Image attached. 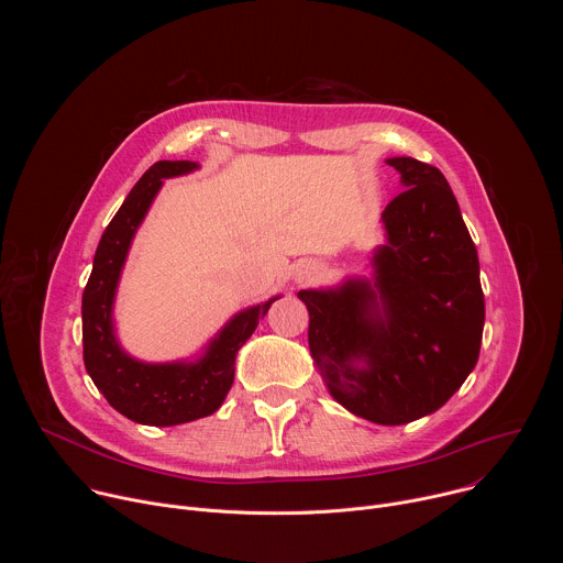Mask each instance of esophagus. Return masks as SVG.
I'll return each mask as SVG.
<instances>
[{"instance_id":"esophagus-1","label":"esophagus","mask_w":563,"mask_h":563,"mask_svg":"<svg viewBox=\"0 0 563 563\" xmlns=\"http://www.w3.org/2000/svg\"><path fill=\"white\" fill-rule=\"evenodd\" d=\"M313 274H316V272H313V267H309V265H300V267L296 269V274H294V276H296V283H309V280L313 278Z\"/></svg>"}]
</instances>
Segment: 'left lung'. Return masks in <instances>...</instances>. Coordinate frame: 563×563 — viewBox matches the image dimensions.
Listing matches in <instances>:
<instances>
[{
	"mask_svg": "<svg viewBox=\"0 0 563 563\" xmlns=\"http://www.w3.org/2000/svg\"><path fill=\"white\" fill-rule=\"evenodd\" d=\"M387 165L408 189L383 211L387 245L372 258V280L298 298L330 394L356 417L404 426L439 410L474 369L486 300L476 247L443 174L415 157Z\"/></svg>",
	"mask_w": 563,
	"mask_h": 563,
	"instance_id": "8db88e82",
	"label": "left lung"
}]
</instances>
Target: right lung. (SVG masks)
I'll use <instances>...</instances> for the list:
<instances>
[{"label":"right lung","instance_id":"1","mask_svg":"<svg viewBox=\"0 0 563 563\" xmlns=\"http://www.w3.org/2000/svg\"><path fill=\"white\" fill-rule=\"evenodd\" d=\"M189 159H159L131 189L109 227L93 258V272L82 294L85 365L96 387L126 419L142 426H180L213 415L233 383L235 354L243 347L272 300L233 316L211 341L198 363L151 365L126 356L113 336V298L135 229L146 216L163 178L194 172Z\"/></svg>","mask_w":563,"mask_h":563}]
</instances>
